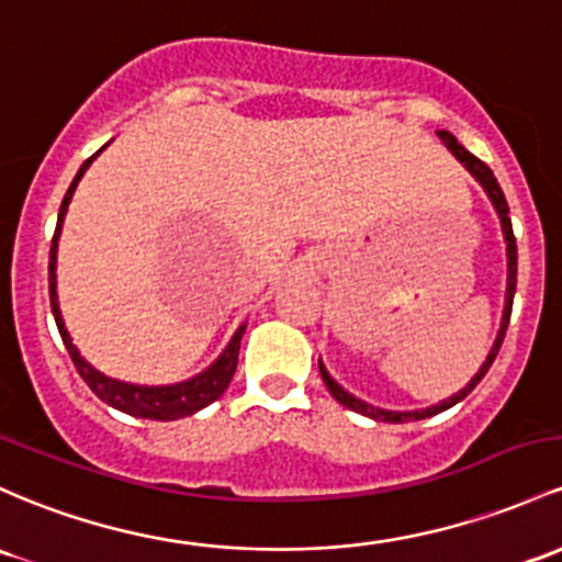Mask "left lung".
<instances>
[{
  "label": "left lung",
  "instance_id": "obj_1",
  "mask_svg": "<svg viewBox=\"0 0 562 562\" xmlns=\"http://www.w3.org/2000/svg\"><path fill=\"white\" fill-rule=\"evenodd\" d=\"M437 135H440L442 144L448 146V151L453 154L456 159H459L461 165H464L467 170H470V176L474 178V181L483 187L485 194H488L493 211H496L498 221H502V232H504V243H507V295H504V314H502V328H498L496 333V341H493V347L488 351V357H485V362L480 366V371L472 375L470 384L464 386V390H459L456 394H451L448 400H440L437 405H429V408H422V411H386V408H375V405L366 403V400L355 397V394L344 390L341 384H338L336 379L328 373V368L323 366V360H319V375H323L325 386H328L333 397L338 400L341 405H347L349 411L355 413H362V416L373 418V422H386V424H405V422H422V418H429V416H437V413L453 408L456 403H461V400L470 394L474 386L483 381V375L488 373V368L493 366V360H496L498 349H502V341H504V333H507V325H509V314H512V301H515V288H517V245H515V234H512V218H509V205L507 200H504V191L502 187H498V181L493 178L491 168L485 162H480L474 154H470L464 149V146L459 144V140L453 138L451 133L448 131H437Z\"/></svg>",
  "mask_w": 562,
  "mask_h": 562
}]
</instances>
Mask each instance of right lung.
<instances>
[{
  "mask_svg": "<svg viewBox=\"0 0 562 562\" xmlns=\"http://www.w3.org/2000/svg\"><path fill=\"white\" fill-rule=\"evenodd\" d=\"M106 146H103V149H106ZM98 154H92L90 159H85V165L79 168L77 176H74L69 191H66L64 202H60L58 224H55L53 248H50V306H53L55 325H58L60 338H64L66 349H69L71 362L77 366L79 375H82L85 384H88L90 390L103 400V403L111 405V408L122 411V413H131V416H135V418H151V422H176V418L191 416V413L202 411L205 405H211L213 400H218L221 394L226 392L234 371H237L239 341H243L245 323L234 330L232 341L226 344L224 351H221L218 360L211 362V366H207L202 373L191 375V379H187V381H178V384L149 386V384H131V381L111 379V375L101 373L98 368H92L90 362L79 355V349L74 347L69 330H66L64 317H60L58 291H55V285H58V280H55V267H58V239H60V229H64L66 213H69V202H71L74 191H77V183L82 181L85 170L90 168V162L98 157Z\"/></svg>",
  "mask_w": 562,
  "mask_h": 562,
  "instance_id": "right-lung-1",
  "label": "right lung"
}]
</instances>
